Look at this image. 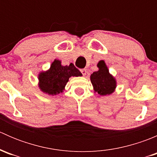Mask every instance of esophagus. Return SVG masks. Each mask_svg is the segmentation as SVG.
Masks as SVG:
<instances>
[{"mask_svg":"<svg viewBox=\"0 0 157 157\" xmlns=\"http://www.w3.org/2000/svg\"><path fill=\"white\" fill-rule=\"evenodd\" d=\"M80 72L82 73V74H83V76H85L86 74V69H81L80 70Z\"/></svg>","mask_w":157,"mask_h":157,"instance_id":"obj_1","label":"esophagus"}]
</instances>
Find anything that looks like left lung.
<instances>
[{"label": "left lung", "mask_w": 157, "mask_h": 157, "mask_svg": "<svg viewBox=\"0 0 157 157\" xmlns=\"http://www.w3.org/2000/svg\"><path fill=\"white\" fill-rule=\"evenodd\" d=\"M99 71H95L90 76V80L95 92L101 96L109 95L113 93L116 87V81L109 73L104 61H100L97 64Z\"/></svg>", "instance_id": "obj_1"}]
</instances>
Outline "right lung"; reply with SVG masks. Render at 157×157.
Listing matches in <instances>:
<instances>
[{
    "label": "right lung",
    "mask_w": 157,
    "mask_h": 157,
    "mask_svg": "<svg viewBox=\"0 0 157 157\" xmlns=\"http://www.w3.org/2000/svg\"><path fill=\"white\" fill-rule=\"evenodd\" d=\"M82 74L73 64L69 66H62L61 61L55 60L46 72H42L39 75V87L44 93L52 96H56L62 93L69 78L79 77Z\"/></svg>",
    "instance_id": "right-lung-1"
}]
</instances>
